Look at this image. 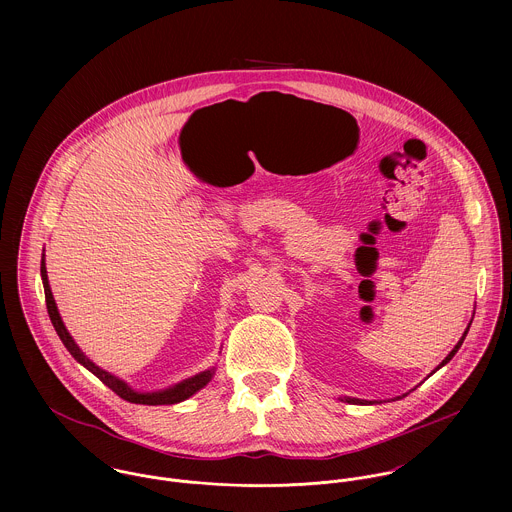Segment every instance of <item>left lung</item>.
Here are the masks:
<instances>
[{"label": "left lung", "mask_w": 512, "mask_h": 512, "mask_svg": "<svg viewBox=\"0 0 512 512\" xmlns=\"http://www.w3.org/2000/svg\"><path fill=\"white\" fill-rule=\"evenodd\" d=\"M469 325H471V323H469ZM467 331H469V327H467V329H465V333H463V337H461V339H459V343H457V345H455V347H453V351H451V353H449V355H447V357H445V359H443V361H441V365H439L438 368H441V366H443V365H447V363H449V361H451V359H453V355H455V353H457V351H459V347H461V343H463V339H465V335H467ZM438 368H436V370H438ZM436 370H434V372H436ZM345 400H347V402H349V404H370V402H366V400H359V398H345Z\"/></svg>", "instance_id": "1"}]
</instances>
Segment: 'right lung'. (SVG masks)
Instances as JSON below:
<instances>
[{
  "label": "right lung",
  "mask_w": 512,
  "mask_h": 512,
  "mask_svg": "<svg viewBox=\"0 0 512 512\" xmlns=\"http://www.w3.org/2000/svg\"><path fill=\"white\" fill-rule=\"evenodd\" d=\"M41 278H43V288H45V301H47V311H49V317H51V323L57 331V335L61 337L63 345L67 347V351L74 357L76 363L88 368L96 378H100L112 392H116L120 398L128 400V402H134V404H147V406H161V404H177V402H183L187 398H191L195 392H199L203 386H207L215 374V368L211 370H203L175 386H169L165 390H159V392H136L128 386V382L120 380L118 376L102 370L100 366L94 365L80 349L78 345L74 343L71 333L67 331L61 315H59V309H57V303L53 299V293H51V286H49V280H47V268H45V254H43V260H41Z\"/></svg>",
  "instance_id": "right-lung-1"
}]
</instances>
